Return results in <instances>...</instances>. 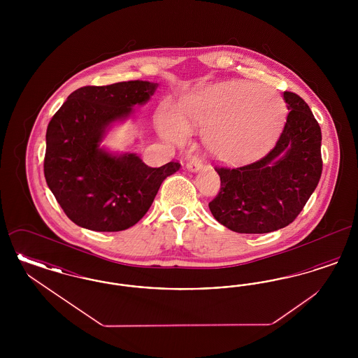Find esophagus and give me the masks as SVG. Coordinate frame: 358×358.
Segmentation results:
<instances>
[{"mask_svg": "<svg viewBox=\"0 0 358 358\" xmlns=\"http://www.w3.org/2000/svg\"><path fill=\"white\" fill-rule=\"evenodd\" d=\"M201 166H203L201 159H200V158H197V157H193L192 159H189L187 162V168L189 171H200V169H201Z\"/></svg>", "mask_w": 358, "mask_h": 358, "instance_id": "34e87169", "label": "esophagus"}]
</instances>
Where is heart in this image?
Instances as JSON below:
<instances>
[{
  "mask_svg": "<svg viewBox=\"0 0 358 358\" xmlns=\"http://www.w3.org/2000/svg\"><path fill=\"white\" fill-rule=\"evenodd\" d=\"M285 117L286 103L273 87L225 83L192 95L181 103L177 120L168 115L165 123L176 136L182 130L209 127L205 134L209 149L236 161L268 146L282 130Z\"/></svg>",
  "mask_w": 358,
  "mask_h": 358,
  "instance_id": "1",
  "label": "heart"
}]
</instances>
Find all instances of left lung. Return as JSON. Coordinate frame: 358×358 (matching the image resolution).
<instances>
[{"instance_id": "left-lung-1", "label": "left lung", "mask_w": 358, "mask_h": 358, "mask_svg": "<svg viewBox=\"0 0 358 358\" xmlns=\"http://www.w3.org/2000/svg\"><path fill=\"white\" fill-rule=\"evenodd\" d=\"M283 98L289 113L273 149L238 168L215 166L222 184L209 209L238 234H268L287 227L320 182L321 127L299 95L285 91Z\"/></svg>"}]
</instances>
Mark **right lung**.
<instances>
[{
    "instance_id": "obj_1",
    "label": "right lung",
    "mask_w": 358,
    "mask_h": 358,
    "mask_svg": "<svg viewBox=\"0 0 358 358\" xmlns=\"http://www.w3.org/2000/svg\"><path fill=\"white\" fill-rule=\"evenodd\" d=\"M157 83L131 80L73 91L47 129L44 176L69 220L98 232H118L139 222L178 161L150 168L136 154L115 157L99 148L106 127L149 101Z\"/></svg>"
}]
</instances>
